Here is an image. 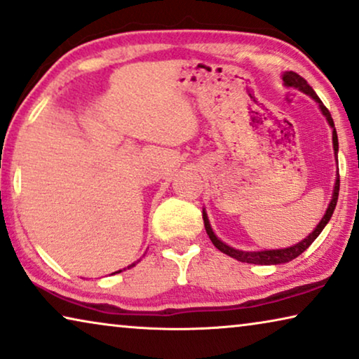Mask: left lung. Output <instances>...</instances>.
<instances>
[{"label":"left lung","mask_w":359,"mask_h":359,"mask_svg":"<svg viewBox=\"0 0 359 359\" xmlns=\"http://www.w3.org/2000/svg\"><path fill=\"white\" fill-rule=\"evenodd\" d=\"M283 81H285V86L296 87V89L303 90L304 93H308V95L313 97L314 100L319 103L320 110H322V113H324V115H325L327 121H329L330 126L334 128V119H332V116H330V111L327 110V107L324 105V103H322V100L318 97V93H316V92L313 90V87H311V86L308 84V81H306L304 77H301L299 74H296V72H293V71H288V72H285V74H283ZM332 139H334V150H335V154H337V152H339V137H337L335 128H334V137H332ZM339 191H340V176H339V178H337V181H335L334 196H332V201H330V204H329V209H327L325 215L322 217V220L319 222V225L316 226V230H314L313 233H311L309 236H306L304 240L301 241V243L294 244V246L287 248V249H272V251H257V252L238 251V249H233V248H230V246H226L225 243H222V241L218 240V238L214 235V231H212L210 223H209V218H207L205 212H204V214H202V218H204V226H205L207 235H209L210 241L214 243V246L218 249V251H222L223 254H226V256L236 259V261H240V262L257 264V266H270V264H273V266H275V264H285V262L293 261V259L298 257L299 254H303V252L306 251V249H308V248L311 246V244L314 243L316 238H318V236L320 235V231L324 230V226L327 225V223H329L332 214H334L335 205H337V199H339Z\"/></svg>","instance_id":"left-lung-1"}]
</instances>
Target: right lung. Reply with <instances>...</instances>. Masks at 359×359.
Wrapping results in <instances>:
<instances>
[{
  "label": "right lung",
  "instance_id": "1",
  "mask_svg": "<svg viewBox=\"0 0 359 359\" xmlns=\"http://www.w3.org/2000/svg\"><path fill=\"white\" fill-rule=\"evenodd\" d=\"M133 266H134V264H133ZM133 266H129V267H133ZM119 272H121V270H119ZM118 273V272H116Z\"/></svg>",
  "mask_w": 359,
  "mask_h": 359
}]
</instances>
